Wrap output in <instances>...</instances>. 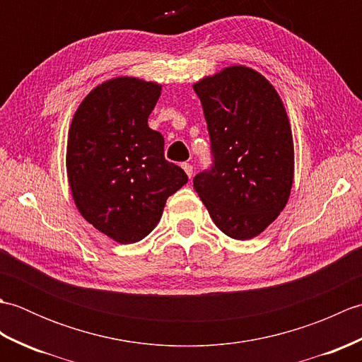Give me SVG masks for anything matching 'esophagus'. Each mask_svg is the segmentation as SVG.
Listing matches in <instances>:
<instances>
[{
    "label": "esophagus",
    "mask_w": 362,
    "mask_h": 362,
    "mask_svg": "<svg viewBox=\"0 0 362 362\" xmlns=\"http://www.w3.org/2000/svg\"><path fill=\"white\" fill-rule=\"evenodd\" d=\"M182 168H183V171H185L187 175L191 179V177H193V171H194L193 165H191V163H182Z\"/></svg>",
    "instance_id": "esophagus-1"
}]
</instances>
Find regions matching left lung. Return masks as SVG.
Instances as JSON below:
<instances>
[{
  "mask_svg": "<svg viewBox=\"0 0 362 362\" xmlns=\"http://www.w3.org/2000/svg\"><path fill=\"white\" fill-rule=\"evenodd\" d=\"M210 134L213 165L194 189L221 232L250 240L286 205L294 144L281 99L252 68L236 65L193 86Z\"/></svg>",
  "mask_w": 362,
  "mask_h": 362,
  "instance_id": "8db88e82",
  "label": "left lung"
}]
</instances>
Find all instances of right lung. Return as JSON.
I'll return each instance as SVG.
<instances>
[{"instance_id":"right-lung-1","label":"right lung","mask_w":362,"mask_h":362,"mask_svg":"<svg viewBox=\"0 0 362 362\" xmlns=\"http://www.w3.org/2000/svg\"><path fill=\"white\" fill-rule=\"evenodd\" d=\"M156 82L117 78L91 90L76 110L66 144V173L78 210L121 244L148 236L166 199L188 182L165 158L163 135L148 126L160 98Z\"/></svg>"}]
</instances>
